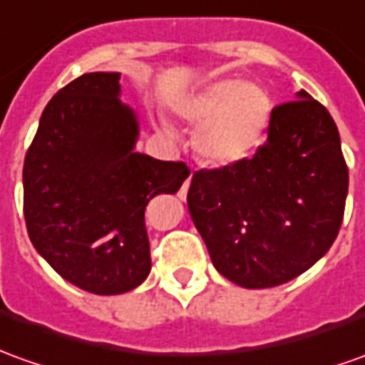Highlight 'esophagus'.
<instances>
[{
    "instance_id": "1",
    "label": "esophagus",
    "mask_w": 365,
    "mask_h": 365,
    "mask_svg": "<svg viewBox=\"0 0 365 365\" xmlns=\"http://www.w3.org/2000/svg\"><path fill=\"white\" fill-rule=\"evenodd\" d=\"M188 187H190V178H187V180H185V185H182V188H180V197H182V195H187Z\"/></svg>"
}]
</instances>
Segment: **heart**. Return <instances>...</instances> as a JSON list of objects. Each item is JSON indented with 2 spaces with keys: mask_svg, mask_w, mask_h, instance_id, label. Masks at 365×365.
Returning <instances> with one entry per match:
<instances>
[{
  "mask_svg": "<svg viewBox=\"0 0 365 365\" xmlns=\"http://www.w3.org/2000/svg\"><path fill=\"white\" fill-rule=\"evenodd\" d=\"M182 119L200 125L195 149L210 165L226 167L250 157L262 143L272 117L270 95L255 83L216 81L178 103ZM170 135V127L163 123Z\"/></svg>",
  "mask_w": 365,
  "mask_h": 365,
  "instance_id": "heart-1",
  "label": "heart"
}]
</instances>
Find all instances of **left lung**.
I'll return each mask as SVG.
<instances>
[{
    "label": "left lung",
    "instance_id": "1",
    "mask_svg": "<svg viewBox=\"0 0 365 365\" xmlns=\"http://www.w3.org/2000/svg\"><path fill=\"white\" fill-rule=\"evenodd\" d=\"M348 167L328 109L306 91L272 109L252 158L192 175L188 210L218 272L272 288L306 272L340 232Z\"/></svg>",
    "mask_w": 365,
    "mask_h": 365
}]
</instances>
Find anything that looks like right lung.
Listing matches in <instances>:
<instances>
[{"label":"right lung","mask_w":365,"mask_h":365,"mask_svg":"<svg viewBox=\"0 0 365 365\" xmlns=\"http://www.w3.org/2000/svg\"><path fill=\"white\" fill-rule=\"evenodd\" d=\"M120 73H85L47 103L24 165V215L35 250L85 292L113 296L150 272L145 208L190 170L135 150L139 120Z\"/></svg>","instance_id":"1"}]
</instances>
